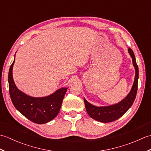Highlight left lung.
<instances>
[{
  "instance_id": "obj_1",
  "label": "left lung",
  "mask_w": 151,
  "mask_h": 151,
  "mask_svg": "<svg viewBox=\"0 0 151 151\" xmlns=\"http://www.w3.org/2000/svg\"><path fill=\"white\" fill-rule=\"evenodd\" d=\"M128 52H129L131 58H132L133 65L136 70L134 84L129 95L123 100H122L117 104L101 107L95 106L90 104L84 98L86 111H87L89 116L96 121L102 122V123H108V122L117 120L121 116H123L128 111V110L132 106V104L134 103L137 91L139 69L132 50L129 48Z\"/></svg>"
}]
</instances>
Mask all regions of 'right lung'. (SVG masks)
Listing matches in <instances>:
<instances>
[{"label": "right lung", "instance_id": "1", "mask_svg": "<svg viewBox=\"0 0 151 151\" xmlns=\"http://www.w3.org/2000/svg\"><path fill=\"white\" fill-rule=\"evenodd\" d=\"M10 66L8 73L9 92L15 108L28 119L37 124H44L52 120L58 114L67 88L58 89L50 95L44 97H33L24 93L16 87L13 79Z\"/></svg>", "mask_w": 151, "mask_h": 151}]
</instances>
